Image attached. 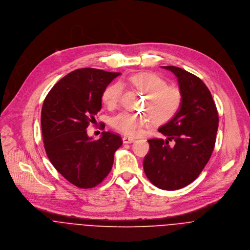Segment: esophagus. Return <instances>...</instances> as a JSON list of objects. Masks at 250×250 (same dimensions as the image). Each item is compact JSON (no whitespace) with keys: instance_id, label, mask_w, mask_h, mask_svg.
<instances>
[{"instance_id":"1","label":"esophagus","mask_w":250,"mask_h":250,"mask_svg":"<svg viewBox=\"0 0 250 250\" xmlns=\"http://www.w3.org/2000/svg\"><path fill=\"white\" fill-rule=\"evenodd\" d=\"M133 142H135V138L127 137V136H124V137H123V143L129 144V143H133Z\"/></svg>"}]
</instances>
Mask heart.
<instances>
[{"instance_id":"b5f03b06","label":"heart","mask_w":250,"mask_h":250,"mask_svg":"<svg viewBox=\"0 0 250 250\" xmlns=\"http://www.w3.org/2000/svg\"><path fill=\"white\" fill-rule=\"evenodd\" d=\"M129 83L146 94L144 109L147 113L134 114L121 112L111 119V125L117 131L136 136L143 127L155 123H165L170 120L180 108L182 93L176 86L167 85V82L157 74L139 73L128 79ZM123 85L121 83L108 84L103 91L102 99L109 107H115L122 96Z\"/></svg>"}]
</instances>
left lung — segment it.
<instances>
[{"label": "left lung", "instance_id": "obj_1", "mask_svg": "<svg viewBox=\"0 0 250 250\" xmlns=\"http://www.w3.org/2000/svg\"><path fill=\"white\" fill-rule=\"evenodd\" d=\"M163 68L177 78L182 103L176 114L159 128L167 140H147L149 151L143 166L155 186L177 190L193 182L209 162L216 143L219 115L212 94L201 79L178 67Z\"/></svg>", "mask_w": 250, "mask_h": 250}]
</instances>
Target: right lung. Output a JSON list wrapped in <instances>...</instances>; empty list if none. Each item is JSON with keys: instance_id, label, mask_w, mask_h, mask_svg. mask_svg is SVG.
I'll return each instance as SVG.
<instances>
[{"instance_id": "add662e5", "label": "right lung", "mask_w": 250, "mask_h": 250, "mask_svg": "<svg viewBox=\"0 0 250 250\" xmlns=\"http://www.w3.org/2000/svg\"><path fill=\"white\" fill-rule=\"evenodd\" d=\"M120 73L93 68L75 70L47 94L41 110V129L48 159L69 182L92 188L110 172L121 137L103 132L98 140L86 128L102 109L104 89Z\"/></svg>"}]
</instances>
